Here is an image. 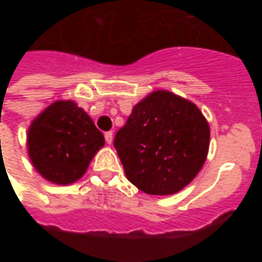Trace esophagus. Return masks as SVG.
<instances>
[{
    "instance_id": "1",
    "label": "esophagus",
    "mask_w": 262,
    "mask_h": 262,
    "mask_svg": "<svg viewBox=\"0 0 262 262\" xmlns=\"http://www.w3.org/2000/svg\"><path fill=\"white\" fill-rule=\"evenodd\" d=\"M105 140L108 144H112V140H114V135H112V132H106L105 133Z\"/></svg>"
}]
</instances>
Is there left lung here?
<instances>
[{
  "instance_id": "left-lung-1",
  "label": "left lung",
  "mask_w": 262,
  "mask_h": 262,
  "mask_svg": "<svg viewBox=\"0 0 262 262\" xmlns=\"http://www.w3.org/2000/svg\"><path fill=\"white\" fill-rule=\"evenodd\" d=\"M210 129L196 105L165 90L143 98L114 146L126 178L148 195L180 192L206 161Z\"/></svg>"
}]
</instances>
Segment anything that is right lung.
<instances>
[{
	"instance_id": "1",
	"label": "right lung",
	"mask_w": 262,
	"mask_h": 262,
	"mask_svg": "<svg viewBox=\"0 0 262 262\" xmlns=\"http://www.w3.org/2000/svg\"><path fill=\"white\" fill-rule=\"evenodd\" d=\"M105 139L74 101H56L32 120L26 136L32 165L48 181L70 185L85 174Z\"/></svg>"
}]
</instances>
